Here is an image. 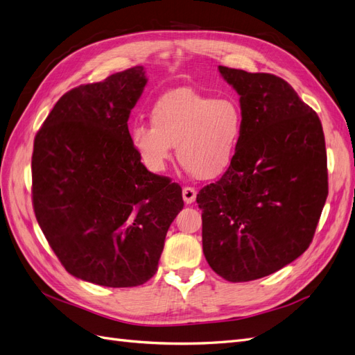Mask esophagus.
<instances>
[{"instance_id":"obj_1","label":"esophagus","mask_w":355,"mask_h":355,"mask_svg":"<svg viewBox=\"0 0 355 355\" xmlns=\"http://www.w3.org/2000/svg\"><path fill=\"white\" fill-rule=\"evenodd\" d=\"M182 196H184V201L187 204H192L197 198V191L196 188H191V187H185L184 191H182Z\"/></svg>"}]
</instances>
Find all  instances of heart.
Listing matches in <instances>:
<instances>
[{
	"mask_svg": "<svg viewBox=\"0 0 355 355\" xmlns=\"http://www.w3.org/2000/svg\"><path fill=\"white\" fill-rule=\"evenodd\" d=\"M151 127L136 124L130 142L144 166L163 173L173 157L200 179H214L232 164L243 139L244 114L231 96L211 98L192 89L171 90L154 103Z\"/></svg>",
	"mask_w": 355,
	"mask_h": 355,
	"instance_id": "heart-1",
	"label": "heart"
}]
</instances>
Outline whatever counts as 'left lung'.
<instances>
[{"instance_id": "8db88e82", "label": "left lung", "mask_w": 355, "mask_h": 355, "mask_svg": "<svg viewBox=\"0 0 355 355\" xmlns=\"http://www.w3.org/2000/svg\"><path fill=\"white\" fill-rule=\"evenodd\" d=\"M219 72L240 94L244 132L232 164L197 202L206 261L243 283L282 270L313 241L329 194L326 142L318 115L283 78Z\"/></svg>"}]
</instances>
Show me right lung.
Listing matches in <instances>:
<instances>
[{"mask_svg": "<svg viewBox=\"0 0 355 355\" xmlns=\"http://www.w3.org/2000/svg\"><path fill=\"white\" fill-rule=\"evenodd\" d=\"M146 81L135 67L69 90L34 141L40 228L71 275L105 287L146 283L184 209L182 188L148 171L130 142L127 121Z\"/></svg>", "mask_w": 355, "mask_h": 355, "instance_id": "add662e5", "label": "right lung"}]
</instances>
